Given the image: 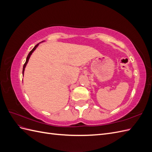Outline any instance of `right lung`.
I'll return each mask as SVG.
<instances>
[{
	"instance_id": "right-lung-1",
	"label": "right lung",
	"mask_w": 152,
	"mask_h": 152,
	"mask_svg": "<svg viewBox=\"0 0 152 152\" xmlns=\"http://www.w3.org/2000/svg\"><path fill=\"white\" fill-rule=\"evenodd\" d=\"M38 45H39V44H37L33 48V49H32L31 51L29 53V54H28V56H27V58H26V62L25 63V64H24V65H23V73H24V70H25V66H26V64H27V63H28V59H29V58H30V56H31V53H33L34 51V50L36 49V48L38 46Z\"/></svg>"
}]
</instances>
